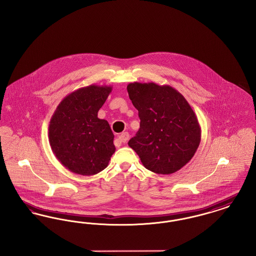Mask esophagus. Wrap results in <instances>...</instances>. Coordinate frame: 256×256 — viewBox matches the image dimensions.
Listing matches in <instances>:
<instances>
[{
  "instance_id": "1",
  "label": "esophagus",
  "mask_w": 256,
  "mask_h": 256,
  "mask_svg": "<svg viewBox=\"0 0 256 256\" xmlns=\"http://www.w3.org/2000/svg\"><path fill=\"white\" fill-rule=\"evenodd\" d=\"M130 138V134L128 132H122L121 135H119V137L115 140V145L117 146H121L122 143H126V141Z\"/></svg>"
}]
</instances>
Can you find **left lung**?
I'll return each mask as SVG.
<instances>
[{"label": "left lung", "instance_id": "left-lung-1", "mask_svg": "<svg viewBox=\"0 0 256 256\" xmlns=\"http://www.w3.org/2000/svg\"><path fill=\"white\" fill-rule=\"evenodd\" d=\"M130 100L140 128L128 141L148 170L170 174L194 156L200 143V126L186 98L170 86L132 82Z\"/></svg>", "mask_w": 256, "mask_h": 256}]
</instances>
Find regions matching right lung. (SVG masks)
Here are the masks:
<instances>
[{
    "label": "right lung",
    "instance_id": "right-lung-1",
    "mask_svg": "<svg viewBox=\"0 0 256 256\" xmlns=\"http://www.w3.org/2000/svg\"><path fill=\"white\" fill-rule=\"evenodd\" d=\"M112 90L92 84L67 95L58 106L49 124L52 150L68 170L93 176L104 170L115 152L114 135L98 112Z\"/></svg>",
    "mask_w": 256,
    "mask_h": 256
}]
</instances>
